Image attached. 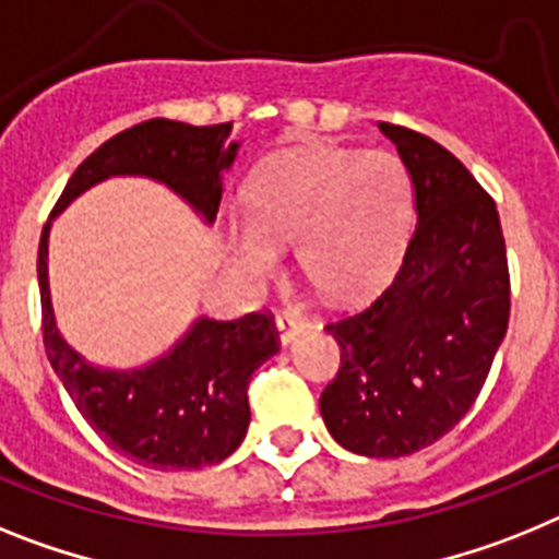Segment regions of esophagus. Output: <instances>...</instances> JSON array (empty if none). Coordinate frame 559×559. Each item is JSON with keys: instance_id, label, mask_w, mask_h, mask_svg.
<instances>
[{"instance_id": "1", "label": "esophagus", "mask_w": 559, "mask_h": 559, "mask_svg": "<svg viewBox=\"0 0 559 559\" xmlns=\"http://www.w3.org/2000/svg\"><path fill=\"white\" fill-rule=\"evenodd\" d=\"M309 326V320L298 312H278L275 314V329H278V340L284 346H289L304 329Z\"/></svg>"}]
</instances>
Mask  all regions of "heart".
Segmentation results:
<instances>
[{
	"instance_id": "obj_1",
	"label": "heart",
	"mask_w": 559,
	"mask_h": 559,
	"mask_svg": "<svg viewBox=\"0 0 559 559\" xmlns=\"http://www.w3.org/2000/svg\"><path fill=\"white\" fill-rule=\"evenodd\" d=\"M247 219L225 225L233 266L278 270L298 245L300 273L329 298H360L394 273L416 219L411 171L391 152L312 145L266 159L247 188Z\"/></svg>"
}]
</instances>
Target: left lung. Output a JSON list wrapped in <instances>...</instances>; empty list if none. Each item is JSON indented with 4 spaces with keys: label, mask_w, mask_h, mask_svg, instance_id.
Instances as JSON below:
<instances>
[{
    "label": "left lung",
    "mask_w": 559,
    "mask_h": 559,
    "mask_svg": "<svg viewBox=\"0 0 559 559\" xmlns=\"http://www.w3.org/2000/svg\"><path fill=\"white\" fill-rule=\"evenodd\" d=\"M411 171L416 230L400 273L329 323L340 371L320 414L340 448L400 459L439 441L481 394L509 326L507 245L495 202L436 140L380 123Z\"/></svg>",
    "instance_id": "obj_1"
}]
</instances>
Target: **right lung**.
Wrapping results in <instances>:
<instances>
[{
    "label": "right lung",
    "instance_id": "1",
    "mask_svg": "<svg viewBox=\"0 0 559 559\" xmlns=\"http://www.w3.org/2000/svg\"><path fill=\"white\" fill-rule=\"evenodd\" d=\"M233 123L188 126L154 118L106 140L67 182L38 241V293L47 360L92 430L152 469H199L219 464L250 427L247 385L278 352L273 318L250 312L236 320L197 318L157 360L138 368H100L61 337L50 295V227L81 193L111 177L154 179L177 193L199 219L213 225L222 174L239 154Z\"/></svg>",
    "mask_w": 559,
    "mask_h": 559
}]
</instances>
